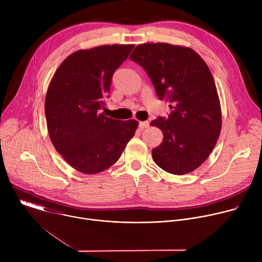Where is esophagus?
<instances>
[{
    "instance_id": "34e87169",
    "label": "esophagus",
    "mask_w": 262,
    "mask_h": 262,
    "mask_svg": "<svg viewBox=\"0 0 262 262\" xmlns=\"http://www.w3.org/2000/svg\"><path fill=\"white\" fill-rule=\"evenodd\" d=\"M149 126V122L148 121H141L140 123H139V127L141 128V129H144V128H146V127H148Z\"/></svg>"
}]
</instances>
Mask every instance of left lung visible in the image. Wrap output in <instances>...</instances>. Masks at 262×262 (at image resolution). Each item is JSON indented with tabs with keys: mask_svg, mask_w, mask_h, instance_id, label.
<instances>
[{
	"mask_svg": "<svg viewBox=\"0 0 262 262\" xmlns=\"http://www.w3.org/2000/svg\"><path fill=\"white\" fill-rule=\"evenodd\" d=\"M129 58L172 108L168 119L150 123L164 135L152 149L154 161L171 174L193 172L211 154L222 128L220 98L207 64L194 50L165 42L139 45Z\"/></svg>",
	"mask_w": 262,
	"mask_h": 262,
	"instance_id": "obj_1",
	"label": "left lung"
}]
</instances>
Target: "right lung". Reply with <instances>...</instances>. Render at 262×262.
I'll list each match as a JSON object with an SVG mask.
<instances>
[{
    "label": "right lung",
    "instance_id": "add662e5",
    "mask_svg": "<svg viewBox=\"0 0 262 262\" xmlns=\"http://www.w3.org/2000/svg\"><path fill=\"white\" fill-rule=\"evenodd\" d=\"M135 45L79 50L58 67L49 85L45 113L56 150L77 171L97 174L113 166L134 137L139 122L99 113L112 77Z\"/></svg>",
    "mask_w": 262,
    "mask_h": 262
}]
</instances>
